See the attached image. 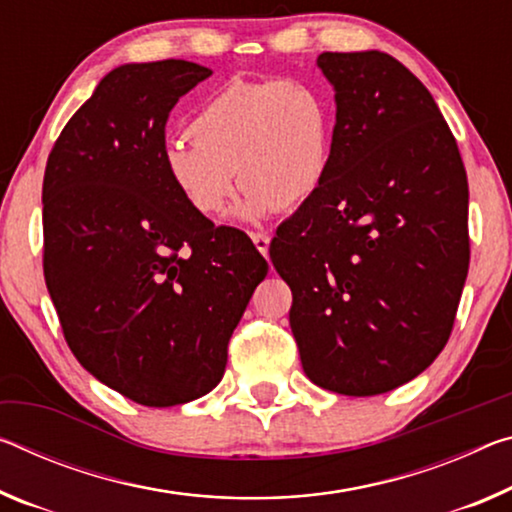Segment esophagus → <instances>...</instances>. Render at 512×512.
Masks as SVG:
<instances>
[{"label":"esophagus","mask_w":512,"mask_h":512,"mask_svg":"<svg viewBox=\"0 0 512 512\" xmlns=\"http://www.w3.org/2000/svg\"><path fill=\"white\" fill-rule=\"evenodd\" d=\"M250 239H253L255 248L259 250V253H262V255L269 253V246H271L269 234H266V232H253V234H250Z\"/></svg>","instance_id":"esophagus-1"}]
</instances>
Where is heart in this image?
Here are the masks:
<instances>
[{
	"mask_svg": "<svg viewBox=\"0 0 512 512\" xmlns=\"http://www.w3.org/2000/svg\"><path fill=\"white\" fill-rule=\"evenodd\" d=\"M335 109L303 79H234L200 104L193 141L173 139L164 168L180 196L202 216L223 212L237 173L246 186L237 214L246 221L294 209L326 182Z\"/></svg>",
	"mask_w": 512,
	"mask_h": 512,
	"instance_id": "b5f03b06",
	"label": "heart"
}]
</instances>
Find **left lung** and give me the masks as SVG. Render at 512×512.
Listing matches in <instances>:
<instances>
[{"label":"left lung","mask_w":512,"mask_h":512,"mask_svg":"<svg viewBox=\"0 0 512 512\" xmlns=\"http://www.w3.org/2000/svg\"><path fill=\"white\" fill-rule=\"evenodd\" d=\"M335 132L323 186L271 241L314 385L373 396L449 342L469 269V186L449 125L385 52H323Z\"/></svg>","instance_id":"obj_1"}]
</instances>
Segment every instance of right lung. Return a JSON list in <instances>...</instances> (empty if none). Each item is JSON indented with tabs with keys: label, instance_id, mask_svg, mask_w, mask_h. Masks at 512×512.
<instances>
[{
	"label": "right lung",
	"instance_id": "right-lung-1",
	"mask_svg": "<svg viewBox=\"0 0 512 512\" xmlns=\"http://www.w3.org/2000/svg\"><path fill=\"white\" fill-rule=\"evenodd\" d=\"M212 70H111L63 127L43 180V271L81 367L148 408L221 383L227 342L269 264L189 207L164 168L166 120Z\"/></svg>",
	"mask_w": 512,
	"mask_h": 512
}]
</instances>
